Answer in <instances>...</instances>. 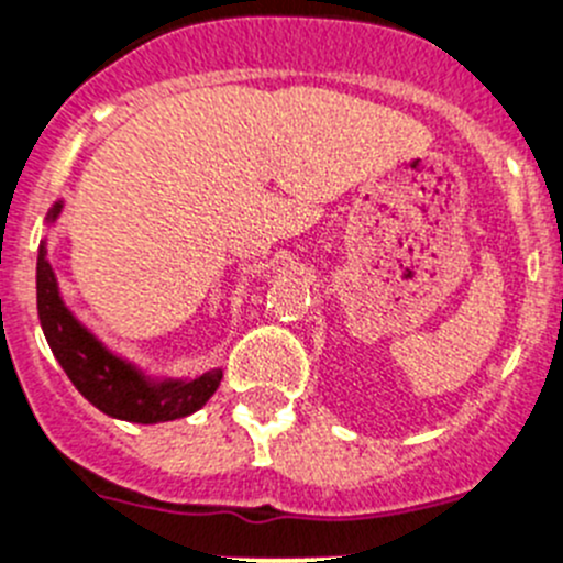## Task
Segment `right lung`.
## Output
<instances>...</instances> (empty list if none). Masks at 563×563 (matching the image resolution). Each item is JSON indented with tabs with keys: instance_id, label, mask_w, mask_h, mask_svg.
Returning a JSON list of instances; mask_svg holds the SVG:
<instances>
[{
	"instance_id": "right-lung-1",
	"label": "right lung",
	"mask_w": 563,
	"mask_h": 563,
	"mask_svg": "<svg viewBox=\"0 0 563 563\" xmlns=\"http://www.w3.org/2000/svg\"><path fill=\"white\" fill-rule=\"evenodd\" d=\"M57 210L60 205L52 208V219L57 217ZM38 317L52 353L60 361L68 380L108 417L141 424L188 417L210 400V394L217 391L222 380V369H213L197 380L155 386L122 358L110 355L63 306L44 244L38 252Z\"/></svg>"
}]
</instances>
